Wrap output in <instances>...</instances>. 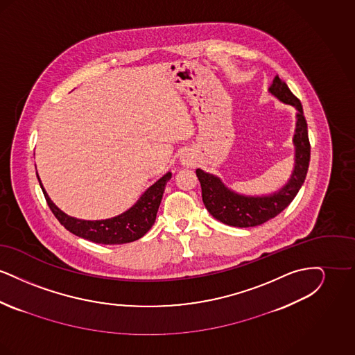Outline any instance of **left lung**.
Segmentation results:
<instances>
[{"instance_id": "8db88e82", "label": "left lung", "mask_w": 355, "mask_h": 355, "mask_svg": "<svg viewBox=\"0 0 355 355\" xmlns=\"http://www.w3.org/2000/svg\"><path fill=\"white\" fill-rule=\"evenodd\" d=\"M269 92L278 100L294 106L298 112L297 128L293 139L295 145V166L286 185L279 191L266 197H245L229 190L220 182L218 177L205 173L201 169L196 170L201 182L202 201L207 211L216 220L229 226L253 227L277 217L298 194L307 174L310 162V142L301 101L278 76L274 77Z\"/></svg>"}]
</instances>
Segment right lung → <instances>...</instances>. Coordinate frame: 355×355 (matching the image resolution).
I'll return each instance as SVG.
<instances>
[{
  "label": "right lung",
  "mask_w": 355,
  "mask_h": 355,
  "mask_svg": "<svg viewBox=\"0 0 355 355\" xmlns=\"http://www.w3.org/2000/svg\"><path fill=\"white\" fill-rule=\"evenodd\" d=\"M170 178L171 173L169 171L154 185L150 186L129 210L114 218L102 220H77L69 217L51 202L40 178L38 181L44 191L45 200L51 207V213L70 233L96 243L122 245L139 239L150 230L165 191V185Z\"/></svg>",
  "instance_id": "add662e5"
}]
</instances>
